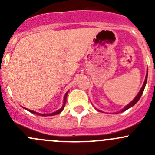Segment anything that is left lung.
I'll list each match as a JSON object with an SVG mask.
<instances>
[{"label": "left lung", "mask_w": 155, "mask_h": 155, "mask_svg": "<svg viewBox=\"0 0 155 155\" xmlns=\"http://www.w3.org/2000/svg\"><path fill=\"white\" fill-rule=\"evenodd\" d=\"M147 78H148V73H146V76H145V82H144V83H143V87H142V88L140 89V92H139V93H138V94H137V96H136V97L134 98V99L133 100V101H131V102L129 104H127V105L126 107H124V109H123L121 111V112H124V111H126L127 109H130V107H132L133 106H134V105H135L136 104H137V102H138V101H139V100L140 99V97H141L142 94H143V91H144V89H145V85H146V82H147Z\"/></svg>", "instance_id": "8db88e82"}]
</instances>
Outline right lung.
<instances>
[{"label": "right lung", "instance_id": "obj_1", "mask_svg": "<svg viewBox=\"0 0 155 155\" xmlns=\"http://www.w3.org/2000/svg\"><path fill=\"white\" fill-rule=\"evenodd\" d=\"M68 91L67 92L66 94H65V96H64V104H63V106H62L61 108L60 109H58V111H56V112H52V113H50V114H41V113H39V112H34V111L33 110H31V109H26V108H25V109H27L28 111H29L30 112H32V113L34 114H36V115H41V116H51V115H57V114H59L61 112H62V110L64 109V108L65 107V104H66V101H67V96H68ZM24 108V107H23Z\"/></svg>", "mask_w": 155, "mask_h": 155}]
</instances>
